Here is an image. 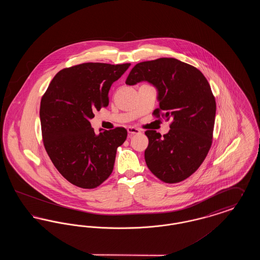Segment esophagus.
Listing matches in <instances>:
<instances>
[{"label": "esophagus", "instance_id": "obj_1", "mask_svg": "<svg viewBox=\"0 0 260 260\" xmlns=\"http://www.w3.org/2000/svg\"><path fill=\"white\" fill-rule=\"evenodd\" d=\"M127 133L129 135H138L141 133V131L139 128H136L135 126H128L127 127Z\"/></svg>", "mask_w": 260, "mask_h": 260}]
</instances>
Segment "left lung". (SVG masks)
Returning a JSON list of instances; mask_svg holds the SVG:
<instances>
[{"instance_id":"8db88e82","label":"left lung","mask_w":260,"mask_h":260,"mask_svg":"<svg viewBox=\"0 0 260 260\" xmlns=\"http://www.w3.org/2000/svg\"><path fill=\"white\" fill-rule=\"evenodd\" d=\"M147 81L158 89L160 107L154 117L172 120L161 136L146 131L145 161L151 173L166 183H178L195 173L211 143L216 103L210 84L196 67L175 58L137 63L125 84Z\"/></svg>"}]
</instances>
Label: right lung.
Listing matches in <instances>:
<instances>
[{
	"label": "right lung",
	"mask_w": 260,
	"mask_h": 260,
	"mask_svg": "<svg viewBox=\"0 0 260 260\" xmlns=\"http://www.w3.org/2000/svg\"><path fill=\"white\" fill-rule=\"evenodd\" d=\"M129 65L87 62L64 68L42 98L44 146L56 170L75 186L96 188L113 172L117 148L124 143L127 132L118 126L98 136L89 120L93 112L108 106L112 84Z\"/></svg>",
	"instance_id": "add662e5"
}]
</instances>
